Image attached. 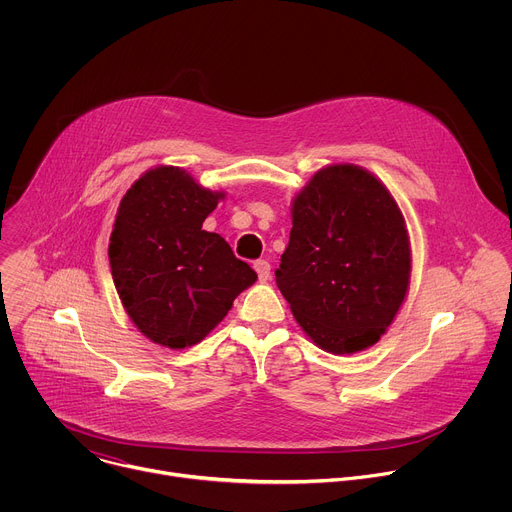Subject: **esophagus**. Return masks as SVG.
Listing matches in <instances>:
<instances>
[{"label":"esophagus","instance_id":"esophagus-1","mask_svg":"<svg viewBox=\"0 0 512 512\" xmlns=\"http://www.w3.org/2000/svg\"><path fill=\"white\" fill-rule=\"evenodd\" d=\"M253 267H255V271H257V275H259L261 281H267V279L271 277V265H269V261L259 259V261H255Z\"/></svg>","mask_w":512,"mask_h":512}]
</instances>
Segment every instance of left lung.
<instances>
[{"label":"left lung","instance_id":"8db88e82","mask_svg":"<svg viewBox=\"0 0 512 512\" xmlns=\"http://www.w3.org/2000/svg\"><path fill=\"white\" fill-rule=\"evenodd\" d=\"M291 218L275 281L302 330L332 354L379 342L405 300L411 273L395 198L367 170L336 164L312 176Z\"/></svg>","mask_w":512,"mask_h":512}]
</instances>
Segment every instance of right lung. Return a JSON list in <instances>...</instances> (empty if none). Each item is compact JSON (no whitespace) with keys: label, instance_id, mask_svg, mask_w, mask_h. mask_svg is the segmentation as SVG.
Listing matches in <instances>:
<instances>
[{"label":"right lung","instance_id":"right-lung-1","mask_svg":"<svg viewBox=\"0 0 512 512\" xmlns=\"http://www.w3.org/2000/svg\"><path fill=\"white\" fill-rule=\"evenodd\" d=\"M180 168L145 172L123 196L109 243L111 275L131 322L168 348L200 342L257 273L202 231L218 198Z\"/></svg>","mask_w":512,"mask_h":512}]
</instances>
